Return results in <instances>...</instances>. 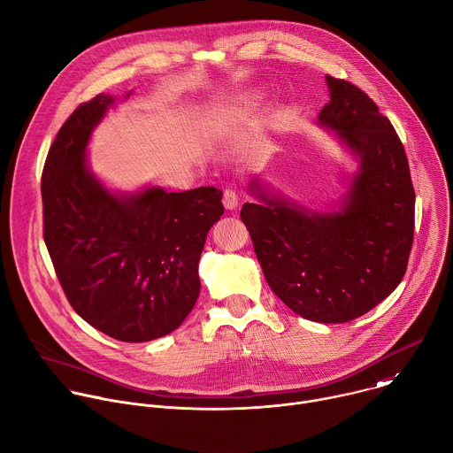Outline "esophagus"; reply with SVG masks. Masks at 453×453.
Wrapping results in <instances>:
<instances>
[{
    "mask_svg": "<svg viewBox=\"0 0 453 453\" xmlns=\"http://www.w3.org/2000/svg\"><path fill=\"white\" fill-rule=\"evenodd\" d=\"M226 210H236L238 208V194L234 190H226L222 197Z\"/></svg>",
    "mask_w": 453,
    "mask_h": 453,
    "instance_id": "obj_1",
    "label": "esophagus"
}]
</instances>
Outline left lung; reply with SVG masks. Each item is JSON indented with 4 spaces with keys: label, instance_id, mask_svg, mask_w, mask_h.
Segmentation results:
<instances>
[{
    "label": "left lung",
    "instance_id": "left-lung-1",
    "mask_svg": "<svg viewBox=\"0 0 453 453\" xmlns=\"http://www.w3.org/2000/svg\"><path fill=\"white\" fill-rule=\"evenodd\" d=\"M331 101L319 115L354 162L327 210L300 206L257 176L256 203L240 217L272 291L296 315L350 322L400 284L414 233V188L403 145L379 106L356 85L326 76Z\"/></svg>",
    "mask_w": 453,
    "mask_h": 453
}]
</instances>
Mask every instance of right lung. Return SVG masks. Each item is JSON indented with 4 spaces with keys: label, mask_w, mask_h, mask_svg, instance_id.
I'll use <instances>...</instances> for the list:
<instances>
[{
    "label": "right lung",
    "mask_w": 453,
    "mask_h": 453,
    "mask_svg": "<svg viewBox=\"0 0 453 453\" xmlns=\"http://www.w3.org/2000/svg\"><path fill=\"white\" fill-rule=\"evenodd\" d=\"M117 101L97 94L60 127L42 173L44 242L74 311L119 342L142 343L190 315L201 252L224 206L215 187L120 192L97 178L88 142Z\"/></svg>",
    "instance_id": "add662e5"
}]
</instances>
